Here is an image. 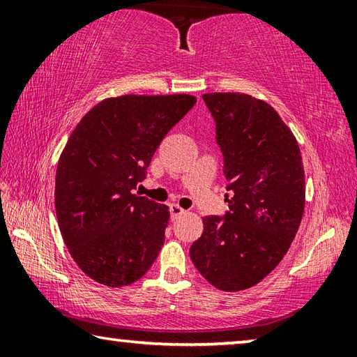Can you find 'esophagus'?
<instances>
[{"instance_id":"obj_1","label":"esophagus","mask_w":357,"mask_h":357,"mask_svg":"<svg viewBox=\"0 0 357 357\" xmlns=\"http://www.w3.org/2000/svg\"><path fill=\"white\" fill-rule=\"evenodd\" d=\"M184 213H185V211L181 208V206H178V204H170V217H172V220L178 219V217L183 215Z\"/></svg>"}]
</instances>
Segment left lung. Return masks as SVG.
Masks as SVG:
<instances>
[{"mask_svg": "<svg viewBox=\"0 0 357 357\" xmlns=\"http://www.w3.org/2000/svg\"><path fill=\"white\" fill-rule=\"evenodd\" d=\"M203 100L233 197L225 215L203 217L190 258L211 285L241 291L261 282L291 245L304 214V167L293 132L264 100L239 93Z\"/></svg>", "mask_w": 357, "mask_h": 357, "instance_id": "8db88e82", "label": "left lung"}]
</instances>
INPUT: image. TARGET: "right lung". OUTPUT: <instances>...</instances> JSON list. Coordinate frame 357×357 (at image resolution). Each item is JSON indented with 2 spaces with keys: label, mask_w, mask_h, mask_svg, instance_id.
<instances>
[{
  "label": "right lung",
  "mask_w": 357,
  "mask_h": 357,
  "mask_svg": "<svg viewBox=\"0 0 357 357\" xmlns=\"http://www.w3.org/2000/svg\"><path fill=\"white\" fill-rule=\"evenodd\" d=\"M195 102L189 94L110 98L70 134L56 168L55 208L64 244L93 280L130 285L159 255L170 211L134 190Z\"/></svg>",
  "instance_id": "right-lung-1"
}]
</instances>
